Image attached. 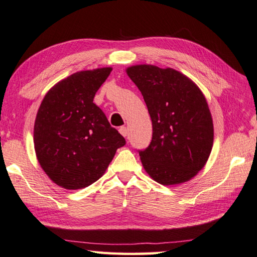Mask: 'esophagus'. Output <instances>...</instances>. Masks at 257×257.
Wrapping results in <instances>:
<instances>
[{"label": "esophagus", "instance_id": "obj_1", "mask_svg": "<svg viewBox=\"0 0 257 257\" xmlns=\"http://www.w3.org/2000/svg\"><path fill=\"white\" fill-rule=\"evenodd\" d=\"M119 133L121 134L123 137H127V134H128V129L125 127H120L119 128Z\"/></svg>", "mask_w": 257, "mask_h": 257}]
</instances>
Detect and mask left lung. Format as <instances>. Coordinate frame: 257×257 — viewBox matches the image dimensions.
Returning a JSON list of instances; mask_svg holds the SVG:
<instances>
[{
  "label": "left lung",
  "instance_id": "left-lung-1",
  "mask_svg": "<svg viewBox=\"0 0 257 257\" xmlns=\"http://www.w3.org/2000/svg\"><path fill=\"white\" fill-rule=\"evenodd\" d=\"M125 72L142 92L153 122L152 143L139 152L146 173L165 186L188 182L207 163L214 143L202 90L172 68L137 64Z\"/></svg>",
  "mask_w": 257,
  "mask_h": 257
}]
</instances>
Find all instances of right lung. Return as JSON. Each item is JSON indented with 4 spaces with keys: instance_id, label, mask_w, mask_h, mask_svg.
I'll use <instances>...</instances> for the list:
<instances>
[{
    "instance_id": "add662e5",
    "label": "right lung",
    "mask_w": 257,
    "mask_h": 257,
    "mask_svg": "<svg viewBox=\"0 0 257 257\" xmlns=\"http://www.w3.org/2000/svg\"><path fill=\"white\" fill-rule=\"evenodd\" d=\"M112 68L75 72L49 90L34 122V149L49 178L80 189L101 177L125 140L93 98Z\"/></svg>"
}]
</instances>
